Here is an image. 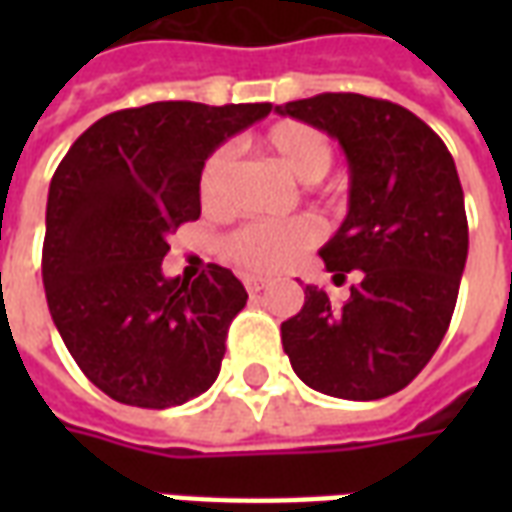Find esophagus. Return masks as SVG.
<instances>
[{
    "mask_svg": "<svg viewBox=\"0 0 512 512\" xmlns=\"http://www.w3.org/2000/svg\"><path fill=\"white\" fill-rule=\"evenodd\" d=\"M266 285H268V279L263 277H252V274H246L244 277V288L249 290V293H260Z\"/></svg>",
    "mask_w": 512,
    "mask_h": 512,
    "instance_id": "esophagus-1",
    "label": "esophagus"
}]
</instances>
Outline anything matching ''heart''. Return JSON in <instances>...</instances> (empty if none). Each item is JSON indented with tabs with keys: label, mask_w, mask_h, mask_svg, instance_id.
<instances>
[{
	"label": "heart",
	"mask_w": 512,
	"mask_h": 512,
	"mask_svg": "<svg viewBox=\"0 0 512 512\" xmlns=\"http://www.w3.org/2000/svg\"><path fill=\"white\" fill-rule=\"evenodd\" d=\"M263 145L293 178L304 183L321 180L334 161V147L321 128L282 120L263 134ZM233 147H216L200 169V202L205 208H222L227 200L230 172H233ZM318 224L310 219L288 222H249L222 241V255L249 274H274L293 263L296 257L318 241Z\"/></svg>",
	"instance_id": "heart-1"
}]
</instances>
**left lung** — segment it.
<instances>
[{
	"instance_id": "8db88e82",
	"label": "left lung",
	"mask_w": 512,
	"mask_h": 512,
	"mask_svg": "<svg viewBox=\"0 0 512 512\" xmlns=\"http://www.w3.org/2000/svg\"><path fill=\"white\" fill-rule=\"evenodd\" d=\"M277 112L343 145L348 216L321 257L334 282L362 277L343 304L307 285L301 312L282 323V348L315 392L395 395L436 354L458 301L469 224L455 161L433 128L392 101L321 93Z\"/></svg>"
}]
</instances>
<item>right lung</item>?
I'll return each instance as SVG.
<instances>
[{
  "label": "right lung",
  "mask_w": 512,
  "mask_h": 512,
  "mask_svg": "<svg viewBox=\"0 0 512 512\" xmlns=\"http://www.w3.org/2000/svg\"><path fill=\"white\" fill-rule=\"evenodd\" d=\"M271 104L194 101L120 109L87 128L54 172L43 285L51 321L101 392L139 408L180 406L219 376L246 290L211 263L167 279V235L200 219V169Z\"/></svg>",
  "instance_id": "add662e5"
}]
</instances>
